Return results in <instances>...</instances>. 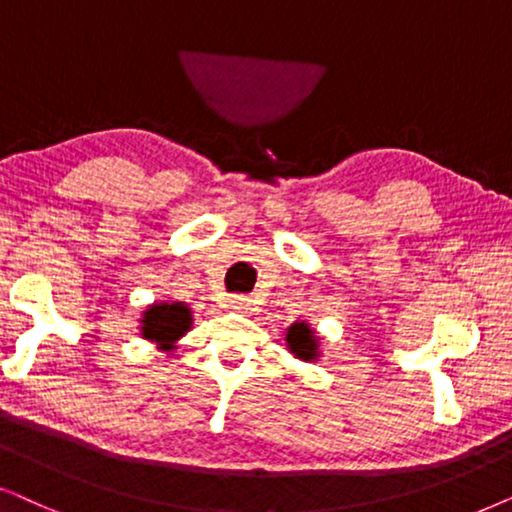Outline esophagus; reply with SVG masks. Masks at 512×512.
Wrapping results in <instances>:
<instances>
[{"label": "esophagus", "mask_w": 512, "mask_h": 512, "mask_svg": "<svg viewBox=\"0 0 512 512\" xmlns=\"http://www.w3.org/2000/svg\"><path fill=\"white\" fill-rule=\"evenodd\" d=\"M229 304H231V309H236V311H250L252 299L245 297V295H231Z\"/></svg>", "instance_id": "34e87169"}]
</instances>
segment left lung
Wrapping results in <instances>:
<instances>
[{
    "mask_svg": "<svg viewBox=\"0 0 512 512\" xmlns=\"http://www.w3.org/2000/svg\"><path fill=\"white\" fill-rule=\"evenodd\" d=\"M285 342H288L290 353H295L297 358H302V360H316L318 358L316 332H313L311 327L304 323V320H302V323H292L288 327Z\"/></svg>",
    "mask_w": 512,
    "mask_h": 512,
    "instance_id": "left-lung-1",
    "label": "left lung"
}]
</instances>
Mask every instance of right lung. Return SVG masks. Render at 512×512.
<instances>
[{
    "label": "right lung",
    "mask_w": 512,
    "mask_h": 512,
    "mask_svg": "<svg viewBox=\"0 0 512 512\" xmlns=\"http://www.w3.org/2000/svg\"><path fill=\"white\" fill-rule=\"evenodd\" d=\"M192 325V311L185 302L154 304L142 313V337L161 344L163 351L173 349V342L182 337Z\"/></svg>",
    "instance_id": "right-lung-1"
}]
</instances>
